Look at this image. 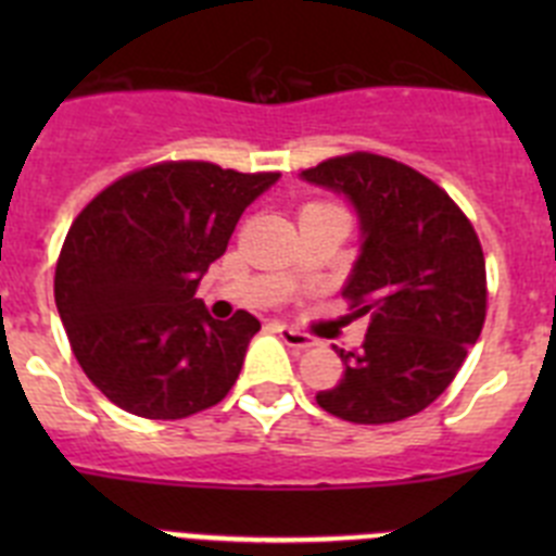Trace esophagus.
I'll use <instances>...</instances> for the list:
<instances>
[{
  "label": "esophagus",
  "instance_id": "1",
  "mask_svg": "<svg viewBox=\"0 0 556 556\" xmlns=\"http://www.w3.org/2000/svg\"><path fill=\"white\" fill-rule=\"evenodd\" d=\"M275 331H278V337L283 339V345H289V348H301L303 351V348L317 345V339L308 337V333H303V331H294V328H289V326H278Z\"/></svg>",
  "mask_w": 556,
  "mask_h": 556
}]
</instances>
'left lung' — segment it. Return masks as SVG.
I'll use <instances>...</instances> for the list:
<instances>
[{"label":"left lung","instance_id":"obj_1","mask_svg":"<svg viewBox=\"0 0 556 556\" xmlns=\"http://www.w3.org/2000/svg\"><path fill=\"white\" fill-rule=\"evenodd\" d=\"M342 194L358 219V255L342 294L367 317L358 351L337 348L345 372L317 404L351 424H395L448 390L476 345L484 253L473 225L437 184L384 155L353 152L303 169Z\"/></svg>","mask_w":556,"mask_h":556}]
</instances>
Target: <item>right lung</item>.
<instances>
[{
	"instance_id": "1",
	"label": "right lung",
	"mask_w": 556,
	"mask_h": 556,
	"mask_svg": "<svg viewBox=\"0 0 556 556\" xmlns=\"http://www.w3.org/2000/svg\"><path fill=\"white\" fill-rule=\"evenodd\" d=\"M278 178L169 161L111 184L72 223L55 306L83 372L119 409L180 420L236 384L262 323L248 312L214 320L194 292Z\"/></svg>"
}]
</instances>
